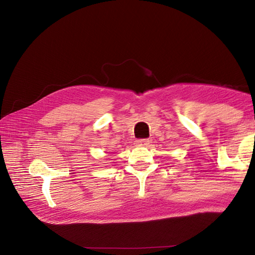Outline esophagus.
Here are the masks:
<instances>
[{
	"mask_svg": "<svg viewBox=\"0 0 255 255\" xmlns=\"http://www.w3.org/2000/svg\"><path fill=\"white\" fill-rule=\"evenodd\" d=\"M148 144H149L148 139H137V140H135L136 146H147Z\"/></svg>",
	"mask_w": 255,
	"mask_h": 255,
	"instance_id": "obj_1",
	"label": "esophagus"
}]
</instances>
